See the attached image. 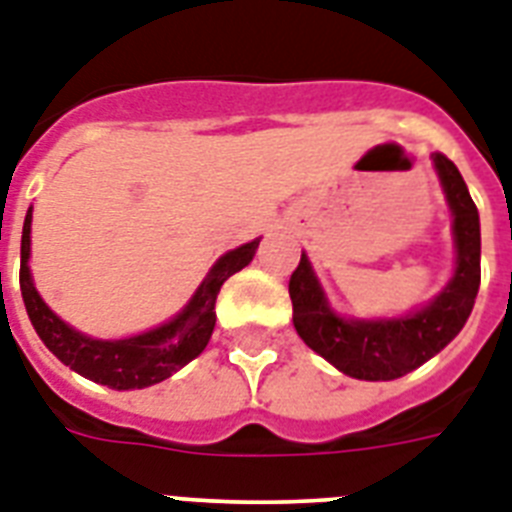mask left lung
<instances>
[{"instance_id":"1","label":"left lung","mask_w":512,"mask_h":512,"mask_svg":"<svg viewBox=\"0 0 512 512\" xmlns=\"http://www.w3.org/2000/svg\"><path fill=\"white\" fill-rule=\"evenodd\" d=\"M434 165L455 215L458 268L429 307L397 321H344L326 305L305 255L289 278L294 328L302 342L352 378L392 381L415 371L460 334L473 310L481 284L479 210L455 162L436 152Z\"/></svg>"}]
</instances>
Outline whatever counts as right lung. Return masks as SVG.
Segmentation results:
<instances>
[{"instance_id":"add662e5","label":"right lung","mask_w":512,"mask_h":512,"mask_svg":"<svg viewBox=\"0 0 512 512\" xmlns=\"http://www.w3.org/2000/svg\"><path fill=\"white\" fill-rule=\"evenodd\" d=\"M260 244L249 242L239 249H231L223 255L213 270L207 273L197 294L189 305L165 326L147 331V334L118 339V342H102L78 334L57 318L44 302L31 281L28 257H31V210L23 223V242H20V292L26 302L28 318H31L36 334L54 357L70 365L81 376L105 384L110 389H144V386L160 384L168 376L184 368L189 360L205 350L215 328V299L220 286L236 270L252 263L255 249Z\"/></svg>"}]
</instances>
